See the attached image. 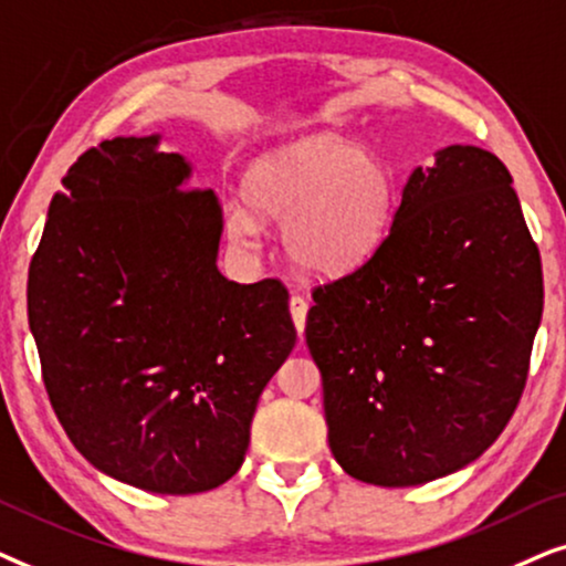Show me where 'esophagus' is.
<instances>
[{
	"instance_id": "1",
	"label": "esophagus",
	"mask_w": 566,
	"mask_h": 566,
	"mask_svg": "<svg viewBox=\"0 0 566 566\" xmlns=\"http://www.w3.org/2000/svg\"><path fill=\"white\" fill-rule=\"evenodd\" d=\"M290 313H292V321H295L297 334L303 336L305 318H307V300L300 297V295H292V300H290Z\"/></svg>"
}]
</instances>
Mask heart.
Masks as SVG:
<instances>
[{
    "mask_svg": "<svg viewBox=\"0 0 566 566\" xmlns=\"http://www.w3.org/2000/svg\"><path fill=\"white\" fill-rule=\"evenodd\" d=\"M245 201L228 207V238L255 248L261 222L282 224V245L300 271L336 279L386 243L396 207L394 168L373 149L336 137H303L255 157Z\"/></svg>",
    "mask_w": 566,
    "mask_h": 566,
    "instance_id": "obj_1",
    "label": "heart"
}]
</instances>
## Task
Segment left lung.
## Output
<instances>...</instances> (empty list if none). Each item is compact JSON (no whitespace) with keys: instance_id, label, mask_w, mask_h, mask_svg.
Instances as JSON below:
<instances>
[{"instance_id":"1","label":"left lung","mask_w":566,"mask_h":566,"mask_svg":"<svg viewBox=\"0 0 566 566\" xmlns=\"http://www.w3.org/2000/svg\"><path fill=\"white\" fill-rule=\"evenodd\" d=\"M313 300L305 342L338 465L375 486L465 469L517 409L544 313L510 170L481 147L437 149L380 251Z\"/></svg>"}]
</instances>
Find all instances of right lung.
Returning <instances> with one entry per match:
<instances>
[{
    "mask_svg": "<svg viewBox=\"0 0 566 566\" xmlns=\"http://www.w3.org/2000/svg\"><path fill=\"white\" fill-rule=\"evenodd\" d=\"M163 134L87 149L49 205L28 323L66 437L105 476L155 494L220 486L297 342L287 290L217 269L222 205Z\"/></svg>",
    "mask_w": 566,
    "mask_h": 566,
    "instance_id": "add662e5",
    "label": "right lung"
}]
</instances>
